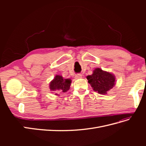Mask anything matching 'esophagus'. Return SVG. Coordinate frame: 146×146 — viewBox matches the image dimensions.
Listing matches in <instances>:
<instances>
[{
  "mask_svg": "<svg viewBox=\"0 0 146 146\" xmlns=\"http://www.w3.org/2000/svg\"><path fill=\"white\" fill-rule=\"evenodd\" d=\"M75 78H76V79L81 78H82V75L80 74H77L76 75V76H75Z\"/></svg>",
  "mask_w": 146,
  "mask_h": 146,
  "instance_id": "1",
  "label": "esophagus"
}]
</instances>
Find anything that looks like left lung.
Returning a JSON list of instances; mask_svg holds the SVG:
<instances>
[{
	"label": "left lung",
	"instance_id": "obj_1",
	"mask_svg": "<svg viewBox=\"0 0 146 146\" xmlns=\"http://www.w3.org/2000/svg\"><path fill=\"white\" fill-rule=\"evenodd\" d=\"M86 78L93 90L100 94H107L115 85V76L100 68H96L92 74Z\"/></svg>",
	"mask_w": 146,
	"mask_h": 146
}]
</instances>
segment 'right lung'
<instances>
[{
  "mask_svg": "<svg viewBox=\"0 0 146 146\" xmlns=\"http://www.w3.org/2000/svg\"><path fill=\"white\" fill-rule=\"evenodd\" d=\"M71 82L70 78H64L60 75H56L50 83V90L54 91L65 92L69 90Z\"/></svg>",
  "mask_w": 146,
  "mask_h": 146,
  "instance_id": "obj_1",
  "label": "right lung"
}]
</instances>
